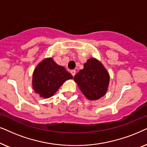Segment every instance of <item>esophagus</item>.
I'll return each instance as SVG.
<instances>
[{
    "mask_svg": "<svg viewBox=\"0 0 147 147\" xmlns=\"http://www.w3.org/2000/svg\"><path fill=\"white\" fill-rule=\"evenodd\" d=\"M70 73H71V75L74 77V76H75V74H76V70H70Z\"/></svg>",
    "mask_w": 147,
    "mask_h": 147,
    "instance_id": "esophagus-1",
    "label": "esophagus"
}]
</instances>
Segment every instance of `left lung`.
Segmentation results:
<instances>
[{
  "label": "left lung",
  "mask_w": 147,
  "mask_h": 147,
  "mask_svg": "<svg viewBox=\"0 0 147 147\" xmlns=\"http://www.w3.org/2000/svg\"><path fill=\"white\" fill-rule=\"evenodd\" d=\"M74 80L87 99L96 100L106 93L109 77L98 60L91 58L84 64L83 69L74 77Z\"/></svg>",
  "instance_id": "8db88e82"
}]
</instances>
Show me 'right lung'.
Returning a JSON list of instances; mask_svg holds the SVG:
<instances>
[{
    "instance_id": "obj_1",
    "label": "right lung",
    "mask_w": 147,
    "mask_h": 147,
    "mask_svg": "<svg viewBox=\"0 0 147 147\" xmlns=\"http://www.w3.org/2000/svg\"><path fill=\"white\" fill-rule=\"evenodd\" d=\"M72 76L63 66L58 65L52 58H47L40 63L33 75V87L40 97H52L66 80Z\"/></svg>"
}]
</instances>
